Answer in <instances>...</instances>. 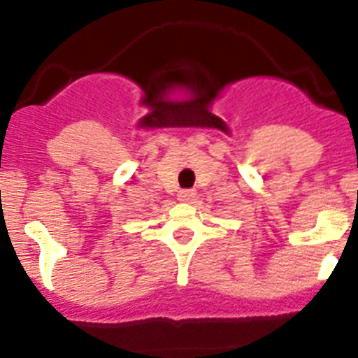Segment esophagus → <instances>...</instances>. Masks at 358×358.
<instances>
[{"instance_id": "esophagus-1", "label": "esophagus", "mask_w": 358, "mask_h": 358, "mask_svg": "<svg viewBox=\"0 0 358 358\" xmlns=\"http://www.w3.org/2000/svg\"><path fill=\"white\" fill-rule=\"evenodd\" d=\"M195 189H181L179 194H177V199L181 202H192L195 199Z\"/></svg>"}]
</instances>
